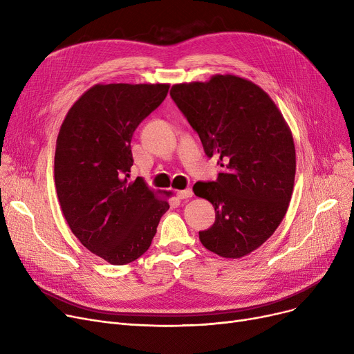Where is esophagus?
Here are the masks:
<instances>
[{"mask_svg": "<svg viewBox=\"0 0 354 354\" xmlns=\"http://www.w3.org/2000/svg\"><path fill=\"white\" fill-rule=\"evenodd\" d=\"M176 195H178V198L179 199H188V198H192V195H194V192H192V189H182V191H178L176 192Z\"/></svg>", "mask_w": 354, "mask_h": 354, "instance_id": "esophagus-1", "label": "esophagus"}]
</instances>
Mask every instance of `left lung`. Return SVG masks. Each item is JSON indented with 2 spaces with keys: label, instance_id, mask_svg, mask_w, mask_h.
<instances>
[{
  "label": "left lung",
  "instance_id": "8db88e82",
  "mask_svg": "<svg viewBox=\"0 0 354 354\" xmlns=\"http://www.w3.org/2000/svg\"><path fill=\"white\" fill-rule=\"evenodd\" d=\"M171 96L196 130L203 151L224 171L194 192L215 208V222L199 239L224 258L261 247L288 209L295 176V147L280 109L255 83L215 74L208 82L174 84Z\"/></svg>",
  "mask_w": 354,
  "mask_h": 354
}]
</instances>
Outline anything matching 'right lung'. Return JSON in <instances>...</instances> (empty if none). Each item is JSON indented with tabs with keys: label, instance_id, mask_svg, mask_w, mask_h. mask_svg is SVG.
I'll use <instances>...</instances> for the list:
<instances>
[{
	"label": "right lung",
	"instance_id": "1",
	"mask_svg": "<svg viewBox=\"0 0 354 354\" xmlns=\"http://www.w3.org/2000/svg\"><path fill=\"white\" fill-rule=\"evenodd\" d=\"M167 90L165 83L95 84L70 107L57 136L54 182L62 212L80 243L113 266L143 255L169 209L172 192L130 180L133 132Z\"/></svg>",
	"mask_w": 354,
	"mask_h": 354
}]
</instances>
